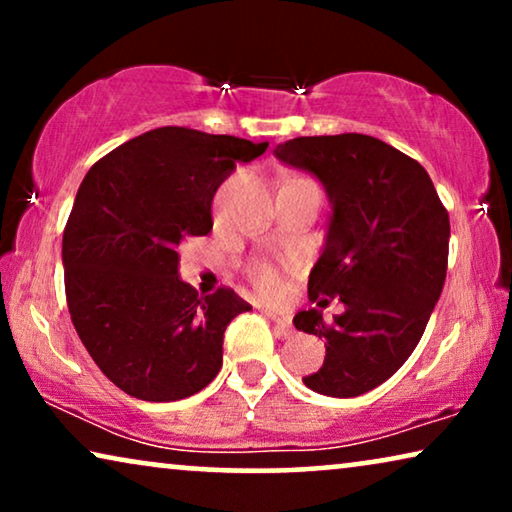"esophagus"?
<instances>
[{"mask_svg":"<svg viewBox=\"0 0 512 512\" xmlns=\"http://www.w3.org/2000/svg\"><path fill=\"white\" fill-rule=\"evenodd\" d=\"M265 314H268V317L275 321L277 331L282 333L284 338H289V335H293V324H291L289 317H284V314H277L275 310H265Z\"/></svg>","mask_w":512,"mask_h":512,"instance_id":"1","label":"esophagus"}]
</instances>
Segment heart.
I'll list each match as a JSON object with an SVG mask.
<instances>
[{
	"label": "heart",
	"instance_id": "b5f03b06",
	"mask_svg": "<svg viewBox=\"0 0 512 512\" xmlns=\"http://www.w3.org/2000/svg\"><path fill=\"white\" fill-rule=\"evenodd\" d=\"M249 279L254 282V286L263 296L268 298H277L279 293L284 291V277L279 272L277 265H272L270 261H254L247 268Z\"/></svg>",
	"mask_w": 512,
	"mask_h": 512
}]
</instances>
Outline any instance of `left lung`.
<instances>
[{
  "label": "left lung",
  "instance_id": "8db88e82",
  "mask_svg": "<svg viewBox=\"0 0 512 512\" xmlns=\"http://www.w3.org/2000/svg\"><path fill=\"white\" fill-rule=\"evenodd\" d=\"M275 156L321 179L333 202L326 247L310 272L317 307L293 317L326 340L324 366L303 377L312 391L352 398L389 380L415 352L443 291L450 216L415 158L370 135L296 137ZM333 297L346 310L320 314Z\"/></svg>",
  "mask_w": 512,
  "mask_h": 512
}]
</instances>
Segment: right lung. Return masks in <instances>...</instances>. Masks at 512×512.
I'll list each match as a JSON object with an SVG mask.
<instances>
[{
  "label": "right lung",
  "mask_w": 512,
  "mask_h": 512,
  "mask_svg": "<svg viewBox=\"0 0 512 512\" xmlns=\"http://www.w3.org/2000/svg\"><path fill=\"white\" fill-rule=\"evenodd\" d=\"M268 149L233 135L156 128L90 167L62 233L72 324L97 368L142 401L198 394L223 363V333L251 305L179 279V244L212 230L216 188Z\"/></svg>",
  "instance_id": "add662e5"
}]
</instances>
